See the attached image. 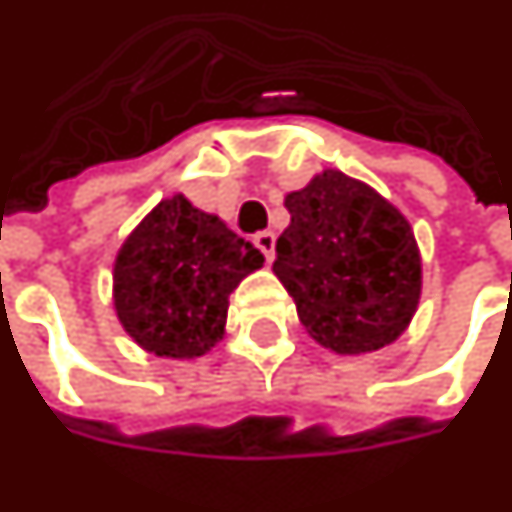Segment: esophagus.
Segmentation results:
<instances>
[{"mask_svg": "<svg viewBox=\"0 0 512 512\" xmlns=\"http://www.w3.org/2000/svg\"><path fill=\"white\" fill-rule=\"evenodd\" d=\"M274 244H277V235H274L271 230H263L255 235V246L260 249V252H263L266 263H271V260H274Z\"/></svg>", "mask_w": 512, "mask_h": 512, "instance_id": "34e87169", "label": "esophagus"}]
</instances>
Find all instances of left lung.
I'll list each match as a JSON object with an SVG mask.
<instances>
[{"mask_svg":"<svg viewBox=\"0 0 512 512\" xmlns=\"http://www.w3.org/2000/svg\"><path fill=\"white\" fill-rule=\"evenodd\" d=\"M285 207L291 224L271 268L307 335L335 355L399 341L421 302V252L405 213L338 169L313 174Z\"/></svg>","mask_w":512,"mask_h":512,"instance_id":"obj_1","label":"left lung"}]
</instances>
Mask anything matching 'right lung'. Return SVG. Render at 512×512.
I'll list each match as a JSON object with an SVG mask.
<instances>
[{
	"label": "right lung",
	"mask_w": 512,
	"mask_h": 512,
	"mask_svg": "<svg viewBox=\"0 0 512 512\" xmlns=\"http://www.w3.org/2000/svg\"><path fill=\"white\" fill-rule=\"evenodd\" d=\"M263 268L260 249L182 194L160 199L113 260V310L144 352L207 355L227 332L230 293Z\"/></svg>",
	"instance_id": "1"
}]
</instances>
